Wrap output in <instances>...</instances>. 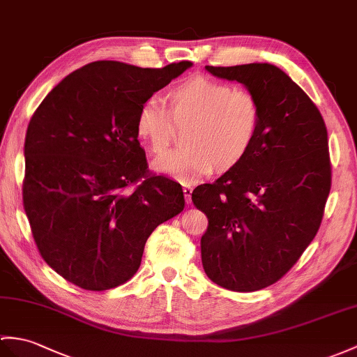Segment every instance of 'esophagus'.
<instances>
[{
	"label": "esophagus",
	"mask_w": 357,
	"mask_h": 357,
	"mask_svg": "<svg viewBox=\"0 0 357 357\" xmlns=\"http://www.w3.org/2000/svg\"><path fill=\"white\" fill-rule=\"evenodd\" d=\"M182 192H184L185 202H187V204H190V201H192V193H193V188H192V185H184V188H182Z\"/></svg>",
	"instance_id": "obj_1"
}]
</instances>
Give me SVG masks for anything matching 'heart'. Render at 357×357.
Segmentation results:
<instances>
[{
	"mask_svg": "<svg viewBox=\"0 0 357 357\" xmlns=\"http://www.w3.org/2000/svg\"><path fill=\"white\" fill-rule=\"evenodd\" d=\"M165 107L151 98L138 107L135 135L147 151L162 153L173 138V126L184 149L153 161L156 172L181 182H195L213 169L229 172L254 147L261 126V105L252 91L225 82L193 76L170 88Z\"/></svg>",
	"mask_w": 357,
	"mask_h": 357,
	"instance_id": "1",
	"label": "heart"
}]
</instances>
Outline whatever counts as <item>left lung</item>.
Returning <instances> with one entry per match:
<instances>
[{
  "label": "left lung",
  "mask_w": 357,
  "mask_h": 357,
  "mask_svg": "<svg viewBox=\"0 0 357 357\" xmlns=\"http://www.w3.org/2000/svg\"><path fill=\"white\" fill-rule=\"evenodd\" d=\"M205 70L252 91L263 115L246 160L193 190V204L208 218L202 266L229 291H260L291 271L321 227L331 187L327 128L317 105L277 66Z\"/></svg>",
  "instance_id": "1"
}]
</instances>
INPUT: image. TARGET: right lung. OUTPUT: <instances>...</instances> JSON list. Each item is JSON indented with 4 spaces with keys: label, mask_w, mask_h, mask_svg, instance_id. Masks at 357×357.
<instances>
[{
    "label": "right lung",
    "mask_w": 357,
    "mask_h": 357,
    "mask_svg": "<svg viewBox=\"0 0 357 357\" xmlns=\"http://www.w3.org/2000/svg\"><path fill=\"white\" fill-rule=\"evenodd\" d=\"M192 65L91 62L30 119L22 205L40 257L70 283L85 291L126 283L153 229L184 210L178 182L149 170L135 115Z\"/></svg>",
    "instance_id": "add662e5"
}]
</instances>
